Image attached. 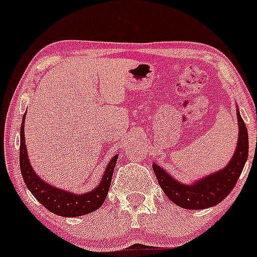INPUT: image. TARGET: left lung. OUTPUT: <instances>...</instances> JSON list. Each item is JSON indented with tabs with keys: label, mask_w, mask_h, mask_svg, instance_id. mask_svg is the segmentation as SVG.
<instances>
[{
	"label": "left lung",
	"mask_w": 257,
	"mask_h": 257,
	"mask_svg": "<svg viewBox=\"0 0 257 257\" xmlns=\"http://www.w3.org/2000/svg\"><path fill=\"white\" fill-rule=\"evenodd\" d=\"M238 142L232 158L223 169L191 183L176 180L166 170L153 163V170L166 197L176 205L188 210H203L217 205L232 192L243 171L249 153L247 130L237 106Z\"/></svg>",
	"instance_id": "obj_1"
}]
</instances>
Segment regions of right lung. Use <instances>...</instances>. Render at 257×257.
Instances as JSON below:
<instances>
[{
  "mask_svg": "<svg viewBox=\"0 0 257 257\" xmlns=\"http://www.w3.org/2000/svg\"><path fill=\"white\" fill-rule=\"evenodd\" d=\"M24 122L25 114L23 116L22 126H20V171H22L23 180L31 192V194L35 197L40 203L47 210H50L53 214L63 216V217H77L90 212L96 211L104 203L106 195H108L109 187H110L111 177H113L114 167L116 164L117 157L114 155L108 165L105 167V171L103 174L102 180L97 184L96 188L90 192L73 193L65 191V189L57 188L52 186L46 181H43L35 170L31 166L29 160L28 149L25 146V134H24Z\"/></svg>",
  "mask_w": 257,
  "mask_h": 257,
  "instance_id": "add662e5",
  "label": "right lung"
}]
</instances>
